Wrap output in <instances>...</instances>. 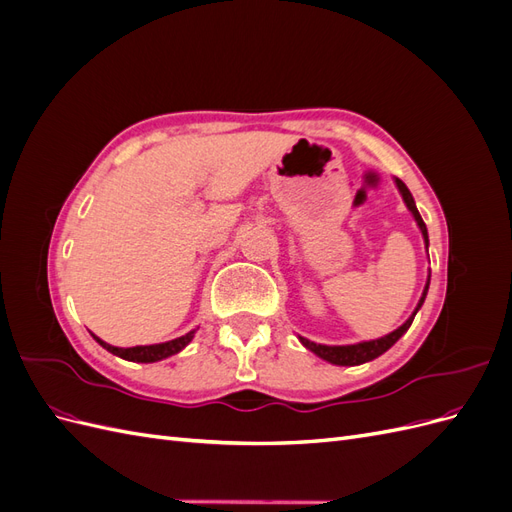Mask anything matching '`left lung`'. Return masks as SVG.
I'll return each mask as SVG.
<instances>
[{
    "label": "left lung",
    "instance_id": "obj_1",
    "mask_svg": "<svg viewBox=\"0 0 512 512\" xmlns=\"http://www.w3.org/2000/svg\"><path fill=\"white\" fill-rule=\"evenodd\" d=\"M395 183H397V188H399L401 196H404V203H406L408 209L412 211L418 228H421V232H423L425 245H429L427 226H425V222H423V218H421V213H418V209H416V205H414V198H412L410 190L406 188V183L401 181V179H395ZM429 277H431V275H429ZM429 277H427V284H425V290H423V297H421V301H418V305H416V309H414V314H412L404 324H401L399 329H395L393 333L384 335V337H380V339H371V342H361V344H352V346H322V344L309 342V339H305V337H299L301 344H303L307 350H312L314 354H318L320 359L329 361V363H333V365H361V363H367V361H374L376 356L384 354L386 350H389V348L397 342V339H399L401 335H404V333L410 329V324H412L416 312H418V309H421V305H423V301H425V297H427Z\"/></svg>",
    "mask_w": 512,
    "mask_h": 512
}]
</instances>
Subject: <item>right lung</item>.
Listing matches in <instances>:
<instances>
[{
  "label": "right lung",
  "mask_w": 512,
  "mask_h": 512,
  "mask_svg": "<svg viewBox=\"0 0 512 512\" xmlns=\"http://www.w3.org/2000/svg\"><path fill=\"white\" fill-rule=\"evenodd\" d=\"M196 331H190L185 333L177 339H170V342H164V344H153V346H134V348H117V346H111L102 342L100 337L94 335L96 342L106 348L108 352H113L117 356H121V359L126 361H134V363H156V361H162V359H168V356H173L177 352H181L185 346H188L192 342Z\"/></svg>",
  "instance_id": "obj_1"
}]
</instances>
